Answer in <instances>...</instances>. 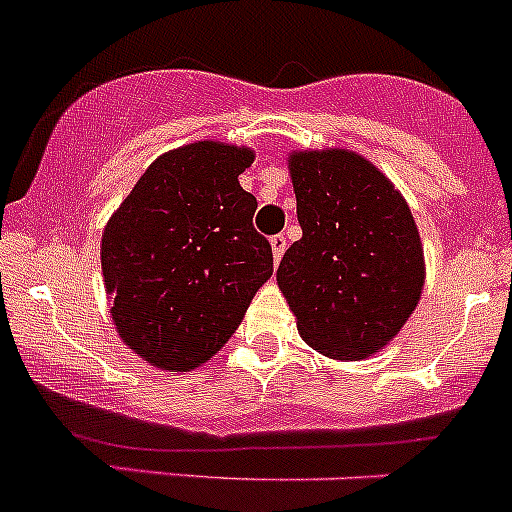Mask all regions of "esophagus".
<instances>
[{
    "label": "esophagus",
    "instance_id": "34e87169",
    "mask_svg": "<svg viewBox=\"0 0 512 512\" xmlns=\"http://www.w3.org/2000/svg\"><path fill=\"white\" fill-rule=\"evenodd\" d=\"M284 251H287V236H284V233H276V236H271V253H274L276 264L281 261Z\"/></svg>",
    "mask_w": 512,
    "mask_h": 512
}]
</instances>
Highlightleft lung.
Returning a JSON list of instances; mask_svg holds the SVG:
<instances>
[{"instance_id": "obj_1", "label": "left lung", "mask_w": 512, "mask_h": 512, "mask_svg": "<svg viewBox=\"0 0 512 512\" xmlns=\"http://www.w3.org/2000/svg\"><path fill=\"white\" fill-rule=\"evenodd\" d=\"M302 238L276 281L299 335L322 355L360 360L409 320L424 287V248L401 192L360 154L297 152L289 162Z\"/></svg>"}]
</instances>
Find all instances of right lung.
<instances>
[{
  "instance_id": "1",
  "label": "right lung",
  "mask_w": 512,
  "mask_h": 512,
  "mask_svg": "<svg viewBox=\"0 0 512 512\" xmlns=\"http://www.w3.org/2000/svg\"><path fill=\"white\" fill-rule=\"evenodd\" d=\"M251 149L195 142L139 177L101 238V269L121 340L164 370H192L241 325L274 271L238 182Z\"/></svg>"
}]
</instances>
